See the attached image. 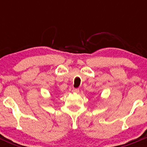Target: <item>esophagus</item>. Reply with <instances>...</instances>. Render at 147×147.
I'll return each mask as SVG.
<instances>
[{
	"mask_svg": "<svg viewBox=\"0 0 147 147\" xmlns=\"http://www.w3.org/2000/svg\"><path fill=\"white\" fill-rule=\"evenodd\" d=\"M80 92V90L78 88H73L72 89V92L74 93H78Z\"/></svg>",
	"mask_w": 147,
	"mask_h": 147,
	"instance_id": "esophagus-1",
	"label": "esophagus"
}]
</instances>
